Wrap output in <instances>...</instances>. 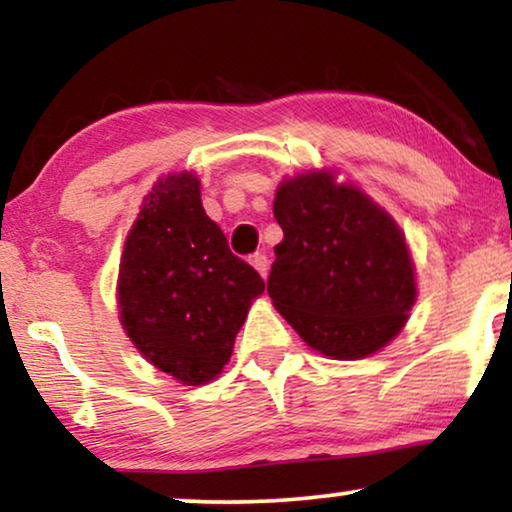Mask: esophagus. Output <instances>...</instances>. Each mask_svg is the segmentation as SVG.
Masks as SVG:
<instances>
[{"instance_id": "34e87169", "label": "esophagus", "mask_w": 512, "mask_h": 512, "mask_svg": "<svg viewBox=\"0 0 512 512\" xmlns=\"http://www.w3.org/2000/svg\"><path fill=\"white\" fill-rule=\"evenodd\" d=\"M250 264L260 271L262 278H267L269 274V257L264 255V252H255V255H250Z\"/></svg>"}]
</instances>
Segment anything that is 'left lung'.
<instances>
[{
	"instance_id": "8db88e82",
	"label": "left lung",
	"mask_w": 512,
	"mask_h": 512,
	"mask_svg": "<svg viewBox=\"0 0 512 512\" xmlns=\"http://www.w3.org/2000/svg\"><path fill=\"white\" fill-rule=\"evenodd\" d=\"M274 217L283 241L267 290L300 338L333 359L385 347L416 302L413 262L394 219L328 172L283 181Z\"/></svg>"
}]
</instances>
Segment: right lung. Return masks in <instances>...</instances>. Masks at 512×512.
Instances as JSON below:
<instances>
[{
  "label": "right lung",
  "instance_id": "right-lung-1",
  "mask_svg": "<svg viewBox=\"0 0 512 512\" xmlns=\"http://www.w3.org/2000/svg\"><path fill=\"white\" fill-rule=\"evenodd\" d=\"M262 290V276L205 215L200 181L191 172L160 179L120 262L122 326L139 352L179 383H210Z\"/></svg>",
  "mask_w": 512,
  "mask_h": 512
}]
</instances>
